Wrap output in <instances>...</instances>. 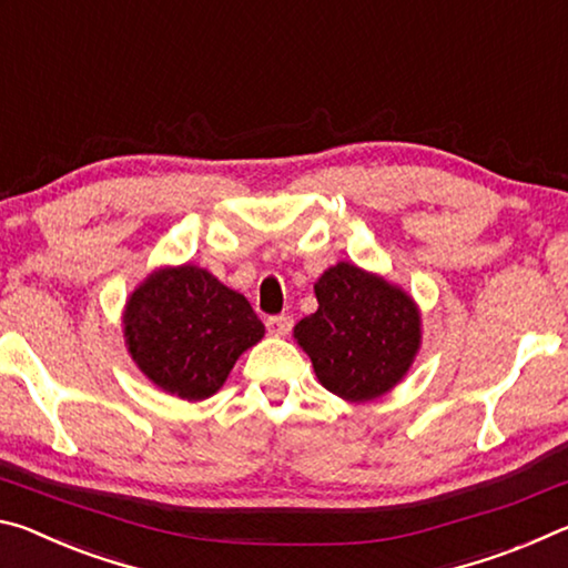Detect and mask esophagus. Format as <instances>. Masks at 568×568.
I'll list each match as a JSON object with an SVG mask.
<instances>
[{"label":"esophagus","mask_w":568,"mask_h":568,"mask_svg":"<svg viewBox=\"0 0 568 568\" xmlns=\"http://www.w3.org/2000/svg\"><path fill=\"white\" fill-rule=\"evenodd\" d=\"M265 328L273 335H287L293 328V318L291 315H271V318L265 321Z\"/></svg>","instance_id":"34e87169"}]
</instances>
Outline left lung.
I'll return each mask as SVG.
<instances>
[{
  "label": "left lung",
  "instance_id": "8db88e82",
  "mask_svg": "<svg viewBox=\"0 0 568 568\" xmlns=\"http://www.w3.org/2000/svg\"><path fill=\"white\" fill-rule=\"evenodd\" d=\"M318 311L295 325L315 376L345 400H371L406 376L420 343V318L410 297L338 263L315 283Z\"/></svg>",
  "mask_w": 568,
  "mask_h": 568
}]
</instances>
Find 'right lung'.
I'll use <instances>...</instances> for the list:
<instances>
[{
	"instance_id": "obj_1",
	"label": "right lung",
	"mask_w": 568,
	"mask_h": 568,
	"mask_svg": "<svg viewBox=\"0 0 568 568\" xmlns=\"http://www.w3.org/2000/svg\"><path fill=\"white\" fill-rule=\"evenodd\" d=\"M263 333L245 297L195 265L152 273L124 311L134 363L162 390L185 400L213 396L240 353Z\"/></svg>"
}]
</instances>
